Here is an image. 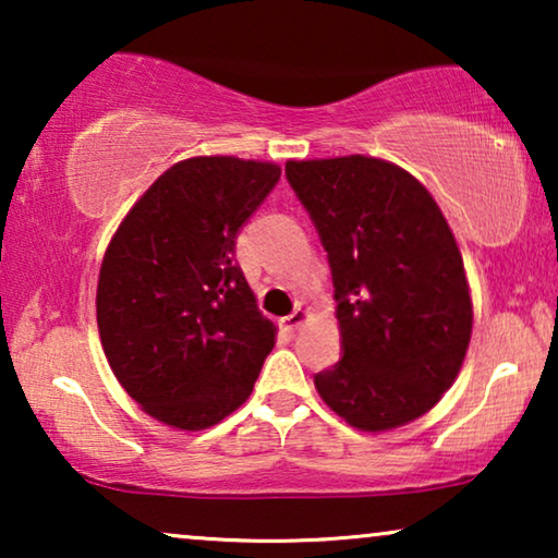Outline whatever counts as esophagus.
<instances>
[{"label": "esophagus", "instance_id": "34e87169", "mask_svg": "<svg viewBox=\"0 0 558 558\" xmlns=\"http://www.w3.org/2000/svg\"><path fill=\"white\" fill-rule=\"evenodd\" d=\"M310 319V312L307 310H294L292 315H287V317H281V327H284V330H300V327L307 323Z\"/></svg>", "mask_w": 558, "mask_h": 558}]
</instances>
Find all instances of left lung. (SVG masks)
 I'll return each instance as SVG.
<instances>
[{"mask_svg":"<svg viewBox=\"0 0 558 558\" xmlns=\"http://www.w3.org/2000/svg\"><path fill=\"white\" fill-rule=\"evenodd\" d=\"M332 271L342 357L315 376L361 432L414 422L454 384L472 335L460 246L422 182L386 159H289Z\"/></svg>","mask_w":558,"mask_h":558,"instance_id":"left-lung-1","label":"left lung"}]
</instances>
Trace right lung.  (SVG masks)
I'll use <instances>...</instances> for the list:
<instances>
[{
	"label": "right lung",
	"instance_id": "1",
	"mask_svg": "<svg viewBox=\"0 0 558 558\" xmlns=\"http://www.w3.org/2000/svg\"><path fill=\"white\" fill-rule=\"evenodd\" d=\"M279 174L256 159H182L106 248L96 289L106 361L157 422L201 432L251 396L277 327L235 264V235Z\"/></svg>",
	"mask_w": 558,
	"mask_h": 558
}]
</instances>
